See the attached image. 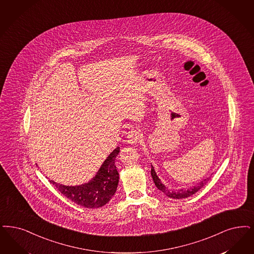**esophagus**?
<instances>
[{
  "label": "esophagus",
  "instance_id": "esophagus-1",
  "mask_svg": "<svg viewBox=\"0 0 254 254\" xmlns=\"http://www.w3.org/2000/svg\"><path fill=\"white\" fill-rule=\"evenodd\" d=\"M140 132L135 130V129H131L130 131L127 133V142L129 144H137L138 142H140Z\"/></svg>",
  "mask_w": 254,
  "mask_h": 254
}]
</instances>
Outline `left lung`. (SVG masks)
Returning <instances> with one entry per match:
<instances>
[{"instance_id":"1","label":"left lung","mask_w":254,"mask_h":254,"mask_svg":"<svg viewBox=\"0 0 254 254\" xmlns=\"http://www.w3.org/2000/svg\"><path fill=\"white\" fill-rule=\"evenodd\" d=\"M151 176H152L153 182L155 183L156 187L161 190L163 193H165L167 196L171 197V198H175V199H181V198H186L188 196H191L193 195V193H196L199 189H201L203 186L206 184V183L209 181L210 178H207L205 180L201 181L200 183H197L196 185H193V187H190L188 189H181L179 191H176V192H173V191H169L165 185L162 183L161 180L159 179V177L157 176V174L155 172V169L151 165Z\"/></svg>"}]
</instances>
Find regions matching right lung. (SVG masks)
Masks as SVG:
<instances>
[{
  "label": "right lung",
  "mask_w": 254,
  "mask_h": 254,
  "mask_svg": "<svg viewBox=\"0 0 254 254\" xmlns=\"http://www.w3.org/2000/svg\"><path fill=\"white\" fill-rule=\"evenodd\" d=\"M119 152L120 147H116L89 183L75 186L63 185L54 181L50 183L72 202L89 209L100 208L112 199L117 190L119 174L114 163Z\"/></svg>",
  "instance_id": "add662e5"
}]
</instances>
